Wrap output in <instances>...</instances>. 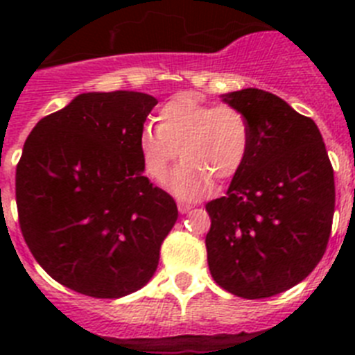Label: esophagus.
I'll use <instances>...</instances> for the list:
<instances>
[{
  "label": "esophagus",
  "instance_id": "34e87169",
  "mask_svg": "<svg viewBox=\"0 0 355 355\" xmlns=\"http://www.w3.org/2000/svg\"><path fill=\"white\" fill-rule=\"evenodd\" d=\"M178 209H180V213H188L192 209V205H190V202H180V205H178Z\"/></svg>",
  "mask_w": 355,
  "mask_h": 355
}]
</instances>
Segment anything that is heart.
Segmentation results:
<instances>
[{"label":"heart","instance_id":"obj_1","mask_svg":"<svg viewBox=\"0 0 355 355\" xmlns=\"http://www.w3.org/2000/svg\"><path fill=\"white\" fill-rule=\"evenodd\" d=\"M252 146L250 121L241 110L206 105L193 94H180L158 112V128L140 130L137 149L144 174L155 183L167 180L180 150L184 159L171 178V190L199 199L213 180L227 181L241 171Z\"/></svg>","mask_w":355,"mask_h":355}]
</instances>
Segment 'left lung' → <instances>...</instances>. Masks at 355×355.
<instances>
[{
  "label": "left lung",
  "instance_id": "left-lung-1",
  "mask_svg": "<svg viewBox=\"0 0 355 355\" xmlns=\"http://www.w3.org/2000/svg\"><path fill=\"white\" fill-rule=\"evenodd\" d=\"M252 128L249 158L225 197L206 205L208 266L241 299L283 293L315 270L331 236L334 171L318 126L259 89L222 96Z\"/></svg>",
  "mask_w": 355,
  "mask_h": 355
}]
</instances>
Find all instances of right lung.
I'll return each mask as SVG.
<instances>
[{
    "label": "right lung",
    "mask_w": 355,
    "mask_h": 355,
    "mask_svg": "<svg viewBox=\"0 0 355 355\" xmlns=\"http://www.w3.org/2000/svg\"><path fill=\"white\" fill-rule=\"evenodd\" d=\"M155 97L89 92L40 119L15 171L24 241L69 290L119 299L155 275L178 206L144 175L137 140Z\"/></svg>",
    "instance_id": "add662e5"
}]
</instances>
